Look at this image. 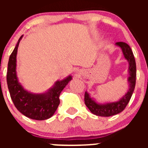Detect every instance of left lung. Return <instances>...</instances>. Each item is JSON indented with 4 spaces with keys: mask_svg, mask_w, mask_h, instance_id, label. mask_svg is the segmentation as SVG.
<instances>
[{
    "mask_svg": "<svg viewBox=\"0 0 148 148\" xmlns=\"http://www.w3.org/2000/svg\"><path fill=\"white\" fill-rule=\"evenodd\" d=\"M116 44L122 49L124 56L129 62L130 77L128 78V82L130 84V89L127 93L120 101L107 103L105 104H97L89 97V95L87 92H85L84 102L86 106L90 110L91 112L95 115L101 116V117H110V116L115 115L123 111L130 100L136 82V63L132 49L125 42H117L116 43Z\"/></svg>",
    "mask_w": 148,
    "mask_h": 148,
    "instance_id": "1",
    "label": "left lung"
}]
</instances>
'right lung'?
I'll return each mask as SVG.
<instances>
[{"label":"right lung","mask_w":148,"mask_h":148,"mask_svg":"<svg viewBox=\"0 0 148 148\" xmlns=\"http://www.w3.org/2000/svg\"><path fill=\"white\" fill-rule=\"evenodd\" d=\"M22 37L18 41L8 64L6 78L10 97L16 109L26 117L36 120H47L53 116L57 110L60 104L59 95L71 80V77L69 76L62 81L56 82L49 92L41 95H34L25 90L18 83L16 71V54Z\"/></svg>","instance_id":"1"}]
</instances>
